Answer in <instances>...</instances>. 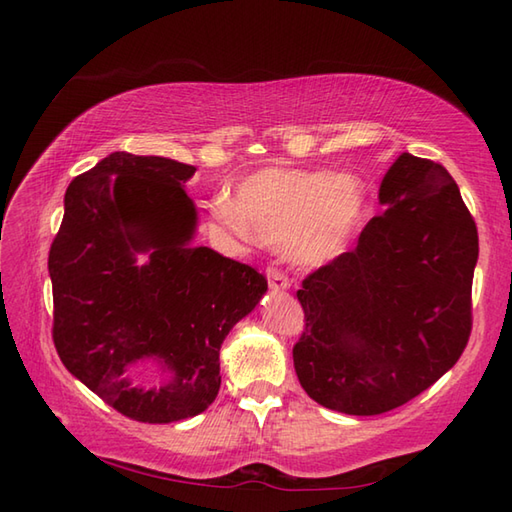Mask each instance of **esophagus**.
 Wrapping results in <instances>:
<instances>
[{"instance_id": "1", "label": "esophagus", "mask_w": 512, "mask_h": 512, "mask_svg": "<svg viewBox=\"0 0 512 512\" xmlns=\"http://www.w3.org/2000/svg\"><path fill=\"white\" fill-rule=\"evenodd\" d=\"M266 277H268V286L273 288V290H286V288H290V279H288V275L281 268L270 266L266 270Z\"/></svg>"}]
</instances>
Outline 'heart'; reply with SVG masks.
<instances>
[{
    "label": "heart",
    "mask_w": 512,
    "mask_h": 512,
    "mask_svg": "<svg viewBox=\"0 0 512 512\" xmlns=\"http://www.w3.org/2000/svg\"><path fill=\"white\" fill-rule=\"evenodd\" d=\"M365 204V184L354 173L266 167L239 184L233 206L217 204L215 217L284 246L292 262L319 266L350 244Z\"/></svg>",
    "instance_id": "heart-1"
}]
</instances>
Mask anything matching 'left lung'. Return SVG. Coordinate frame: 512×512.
Instances as JSON below:
<instances>
[{"label": "left lung", "mask_w": 512, "mask_h": 512, "mask_svg": "<svg viewBox=\"0 0 512 512\" xmlns=\"http://www.w3.org/2000/svg\"><path fill=\"white\" fill-rule=\"evenodd\" d=\"M383 213L356 248L301 281L306 330L295 372L319 405L378 416L458 363L471 336L477 226L433 160L402 154L380 184Z\"/></svg>", "instance_id": "8db88e82"}]
</instances>
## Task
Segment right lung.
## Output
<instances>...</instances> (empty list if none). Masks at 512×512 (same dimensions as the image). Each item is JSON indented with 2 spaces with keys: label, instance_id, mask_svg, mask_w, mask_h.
Returning <instances> with one entry per match:
<instances>
[{
  "label": "right lung",
  "instance_id": "add662e5",
  "mask_svg": "<svg viewBox=\"0 0 512 512\" xmlns=\"http://www.w3.org/2000/svg\"><path fill=\"white\" fill-rule=\"evenodd\" d=\"M195 167L114 151L65 191L50 246L52 341L72 376L123 416L167 424L202 413L220 391V347L268 290L266 277L191 246ZM136 252H149L145 267ZM156 362L169 376L143 390L128 374Z\"/></svg>",
  "mask_w": 512,
  "mask_h": 512
}]
</instances>
